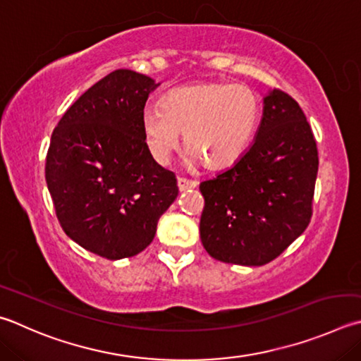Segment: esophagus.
<instances>
[{"instance_id":"obj_1","label":"esophagus","mask_w":361,"mask_h":361,"mask_svg":"<svg viewBox=\"0 0 361 361\" xmlns=\"http://www.w3.org/2000/svg\"><path fill=\"white\" fill-rule=\"evenodd\" d=\"M178 189L180 191H186V189H194L195 186H197V181H194V180H188V178H178Z\"/></svg>"}]
</instances>
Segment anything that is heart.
Masks as SVG:
<instances>
[{"label": "heart", "instance_id": "1", "mask_svg": "<svg viewBox=\"0 0 361 361\" xmlns=\"http://www.w3.org/2000/svg\"><path fill=\"white\" fill-rule=\"evenodd\" d=\"M260 102L243 83H200L175 90L161 107H147L142 128L158 162L176 149L180 133L189 153L205 167H222L245 152L257 126Z\"/></svg>", "mask_w": 361, "mask_h": 361}]
</instances>
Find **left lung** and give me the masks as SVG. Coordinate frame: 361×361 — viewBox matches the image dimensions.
<instances>
[{"label":"left lung","instance_id":"8db88e82","mask_svg":"<svg viewBox=\"0 0 361 361\" xmlns=\"http://www.w3.org/2000/svg\"><path fill=\"white\" fill-rule=\"evenodd\" d=\"M317 170L303 110L283 90H271L252 145L232 167L200 183L203 247L226 264L260 267L276 259L310 224Z\"/></svg>","mask_w":361,"mask_h":361}]
</instances>
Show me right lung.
Listing matches in <instances>:
<instances>
[{"label": "right lung", "mask_w": 361, "mask_h": 361, "mask_svg": "<svg viewBox=\"0 0 361 361\" xmlns=\"http://www.w3.org/2000/svg\"><path fill=\"white\" fill-rule=\"evenodd\" d=\"M153 78L116 69L66 110L51 134L45 181L64 233L118 260L152 243L162 213L178 195L173 172L147 147L142 114Z\"/></svg>", "instance_id": "add662e5"}]
</instances>
